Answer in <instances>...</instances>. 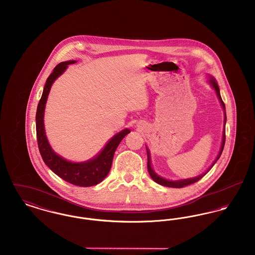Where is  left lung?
Masks as SVG:
<instances>
[{"label":"left lung","instance_id":"obj_1","mask_svg":"<svg viewBox=\"0 0 255 255\" xmlns=\"http://www.w3.org/2000/svg\"><path fill=\"white\" fill-rule=\"evenodd\" d=\"M210 83H211V85L213 86V88H214L215 90H216L217 95H218V97H219V99H220V101H221V103H222V105L224 107V109H225V103H224V101H223V99H222V97H221V94H220V89H219V86H218L217 82H216L214 79H211V80H210ZM225 122H226V116H225ZM225 130L224 131L223 144H222V147H221V151H220V153H219V155H218V157H217V159H216L215 163L220 159V157H221V155H222V153H223L224 147H225ZM215 163L213 164V165H215ZM211 167H212V166H211ZM147 169H148V172H149V175L151 176V178L154 180L156 183H158V184H160V185H162V186H165V187H170V188H183V187L189 186V185H191V184H194L195 182H197L198 180L201 179V178L206 174V173H205V174H201V175H199V176H197V177H195V178L180 180V181H169V180L164 179V178H162V177L158 176V175L153 171V169L151 168V165H150L149 152H148V150H147ZM208 171H209V170H208ZM208 171H207V172H208Z\"/></svg>","mask_w":255,"mask_h":255}]
</instances>
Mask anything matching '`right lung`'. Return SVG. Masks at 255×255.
Listing matches in <instances>:
<instances>
[{"instance_id": "1", "label": "right lung", "mask_w": 255, "mask_h": 255, "mask_svg": "<svg viewBox=\"0 0 255 255\" xmlns=\"http://www.w3.org/2000/svg\"><path fill=\"white\" fill-rule=\"evenodd\" d=\"M74 62H76L75 60L60 62L47 78L43 93L39 100L36 111V137L40 155L44 163L49 166V168L53 172H55L61 179L65 180L66 182L71 183L76 186L90 187L97 185L98 183L105 179L113 164V159L116 150L118 148L120 141L123 139V137L130 133V130L125 129L115 135L107 143L105 148L102 150V152L96 158L90 160L89 162L80 164L71 163L62 159L52 150L46 137L43 123L47 97L53 82L64 72L68 64Z\"/></svg>"}]
</instances>
